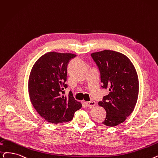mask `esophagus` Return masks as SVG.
<instances>
[{
  "mask_svg": "<svg viewBox=\"0 0 158 158\" xmlns=\"http://www.w3.org/2000/svg\"><path fill=\"white\" fill-rule=\"evenodd\" d=\"M95 105H96L95 102L94 101H90V102H87L86 103V106L88 107V108H94L95 106Z\"/></svg>",
  "mask_w": 158,
  "mask_h": 158,
  "instance_id": "34e87169",
  "label": "esophagus"
}]
</instances>
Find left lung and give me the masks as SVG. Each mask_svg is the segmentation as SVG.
<instances>
[{
	"instance_id": "obj_1",
	"label": "left lung",
	"mask_w": 158,
	"mask_h": 158,
	"mask_svg": "<svg viewBox=\"0 0 158 158\" xmlns=\"http://www.w3.org/2000/svg\"><path fill=\"white\" fill-rule=\"evenodd\" d=\"M91 56L98 66L102 87L109 94L99 102L106 112L108 127L117 126L132 113L139 94V80L135 68L125 55L113 50L94 52Z\"/></svg>"
}]
</instances>
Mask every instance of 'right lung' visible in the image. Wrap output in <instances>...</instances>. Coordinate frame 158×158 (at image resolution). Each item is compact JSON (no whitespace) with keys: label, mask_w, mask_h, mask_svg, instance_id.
<instances>
[{"label":"right lung","mask_w":158,"mask_h":158,"mask_svg":"<svg viewBox=\"0 0 158 158\" xmlns=\"http://www.w3.org/2000/svg\"><path fill=\"white\" fill-rule=\"evenodd\" d=\"M76 57L73 53L48 52L33 64L28 79V93L33 106L49 123L58 124L70 121L74 113L82 107L70 93L63 90L69 61Z\"/></svg>","instance_id":"1"}]
</instances>
